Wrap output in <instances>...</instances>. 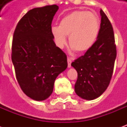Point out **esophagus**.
Wrapping results in <instances>:
<instances>
[{
	"instance_id": "esophagus-1",
	"label": "esophagus",
	"mask_w": 127,
	"mask_h": 127,
	"mask_svg": "<svg viewBox=\"0 0 127 127\" xmlns=\"http://www.w3.org/2000/svg\"><path fill=\"white\" fill-rule=\"evenodd\" d=\"M73 60V58L71 57H67V63H68V67L70 68L71 66V62Z\"/></svg>"
}]
</instances>
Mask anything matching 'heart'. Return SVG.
<instances>
[{"instance_id": "obj_1", "label": "heart", "mask_w": 127, "mask_h": 127, "mask_svg": "<svg viewBox=\"0 0 127 127\" xmlns=\"http://www.w3.org/2000/svg\"><path fill=\"white\" fill-rule=\"evenodd\" d=\"M100 30L97 15L86 11H75L64 15L59 26L51 27V33L56 46L63 48L69 36L72 50L85 52L93 46Z\"/></svg>"}]
</instances>
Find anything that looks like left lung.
Here are the masks:
<instances>
[{
	"label": "left lung",
	"instance_id": "obj_1",
	"mask_svg": "<svg viewBox=\"0 0 127 127\" xmlns=\"http://www.w3.org/2000/svg\"><path fill=\"white\" fill-rule=\"evenodd\" d=\"M100 30L93 46L71 63L77 72L75 93L86 100H93L103 93L110 82L116 46L112 24L101 9Z\"/></svg>",
	"mask_w": 127,
	"mask_h": 127
}]
</instances>
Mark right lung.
<instances>
[{"instance_id": "right-lung-1", "label": "right lung", "mask_w": 127, "mask_h": 127, "mask_svg": "<svg viewBox=\"0 0 127 127\" xmlns=\"http://www.w3.org/2000/svg\"><path fill=\"white\" fill-rule=\"evenodd\" d=\"M56 4L26 13L13 33L11 60L21 89L35 101L52 93L56 78L67 67L66 55L56 45L51 33Z\"/></svg>"}]
</instances>
